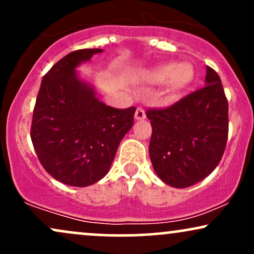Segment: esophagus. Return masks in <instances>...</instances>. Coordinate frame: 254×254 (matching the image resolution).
Here are the masks:
<instances>
[{"label": "esophagus", "instance_id": "obj_1", "mask_svg": "<svg viewBox=\"0 0 254 254\" xmlns=\"http://www.w3.org/2000/svg\"><path fill=\"white\" fill-rule=\"evenodd\" d=\"M135 118L137 121H142V119L145 118V111L142 109V107H137L135 112Z\"/></svg>", "mask_w": 254, "mask_h": 254}]
</instances>
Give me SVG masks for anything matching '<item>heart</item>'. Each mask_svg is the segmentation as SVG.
Instances as JSON below:
<instances>
[{
  "instance_id": "b5f03b06",
  "label": "heart",
  "mask_w": 254,
  "mask_h": 254,
  "mask_svg": "<svg viewBox=\"0 0 254 254\" xmlns=\"http://www.w3.org/2000/svg\"><path fill=\"white\" fill-rule=\"evenodd\" d=\"M151 78L157 83L168 81L172 92H182L191 86L194 80V69L190 63H164L154 69Z\"/></svg>"
}]
</instances>
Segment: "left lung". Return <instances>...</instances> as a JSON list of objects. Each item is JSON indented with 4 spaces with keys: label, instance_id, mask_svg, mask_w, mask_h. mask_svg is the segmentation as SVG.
I'll use <instances>...</instances> for the list:
<instances>
[{
    "label": "left lung",
    "instance_id": "1",
    "mask_svg": "<svg viewBox=\"0 0 254 254\" xmlns=\"http://www.w3.org/2000/svg\"><path fill=\"white\" fill-rule=\"evenodd\" d=\"M205 84L165 109H148L149 155L157 177L184 189L216 168L228 138V100L218 74L206 66Z\"/></svg>",
    "mask_w": 254,
    "mask_h": 254
}]
</instances>
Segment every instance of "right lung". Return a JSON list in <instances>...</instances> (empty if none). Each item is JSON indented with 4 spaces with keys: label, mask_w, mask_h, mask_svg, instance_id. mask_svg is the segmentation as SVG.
Returning <instances> with one entry per match:
<instances>
[{
    "label": "right lung",
    "mask_w": 254,
    "mask_h": 254,
    "mask_svg": "<svg viewBox=\"0 0 254 254\" xmlns=\"http://www.w3.org/2000/svg\"><path fill=\"white\" fill-rule=\"evenodd\" d=\"M99 52L82 49L58 61L44 75L32 118L31 139L40 164L58 182L77 188L106 176L136 111L106 106L78 78L75 68Z\"/></svg>",
    "instance_id": "right-lung-1"
}]
</instances>
